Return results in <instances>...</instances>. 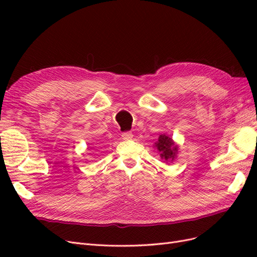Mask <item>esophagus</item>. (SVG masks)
Listing matches in <instances>:
<instances>
[{"mask_svg": "<svg viewBox=\"0 0 257 257\" xmlns=\"http://www.w3.org/2000/svg\"><path fill=\"white\" fill-rule=\"evenodd\" d=\"M121 136H122V138L124 139V141H128V139H132V138H133V134H132V132H130V131L123 132Z\"/></svg>", "mask_w": 257, "mask_h": 257, "instance_id": "obj_1", "label": "esophagus"}]
</instances>
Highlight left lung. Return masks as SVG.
I'll return each instance as SVG.
<instances>
[{"label": "left lung", "instance_id": "obj_1", "mask_svg": "<svg viewBox=\"0 0 257 257\" xmlns=\"http://www.w3.org/2000/svg\"><path fill=\"white\" fill-rule=\"evenodd\" d=\"M155 147L161 153L162 159L164 160H174L176 158V154L178 152V148L173 143L172 138L166 135H161L159 137V142L155 144Z\"/></svg>", "mask_w": 257, "mask_h": 257}]
</instances>
